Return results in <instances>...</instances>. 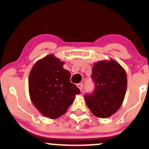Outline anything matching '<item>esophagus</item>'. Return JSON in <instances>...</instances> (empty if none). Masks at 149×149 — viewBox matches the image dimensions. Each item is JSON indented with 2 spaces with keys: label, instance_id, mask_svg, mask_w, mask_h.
Listing matches in <instances>:
<instances>
[{
  "label": "esophagus",
  "instance_id": "1",
  "mask_svg": "<svg viewBox=\"0 0 149 149\" xmlns=\"http://www.w3.org/2000/svg\"><path fill=\"white\" fill-rule=\"evenodd\" d=\"M77 87L80 89V90L82 91L83 90V87H84V84H83L82 83H80V84H77Z\"/></svg>",
  "mask_w": 149,
  "mask_h": 149
}]
</instances>
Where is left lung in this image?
<instances>
[{
  "label": "left lung",
  "instance_id": "left-lung-1",
  "mask_svg": "<svg viewBox=\"0 0 149 149\" xmlns=\"http://www.w3.org/2000/svg\"><path fill=\"white\" fill-rule=\"evenodd\" d=\"M93 93L84 96L86 105L96 116L107 118L121 107L127 89V75L114 60L95 63L92 69Z\"/></svg>",
  "mask_w": 149,
  "mask_h": 149
}]
</instances>
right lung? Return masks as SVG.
Listing matches in <instances>:
<instances>
[{
	"label": "right lung",
	"mask_w": 149,
	"mask_h": 149,
	"mask_svg": "<svg viewBox=\"0 0 149 149\" xmlns=\"http://www.w3.org/2000/svg\"><path fill=\"white\" fill-rule=\"evenodd\" d=\"M63 62L53 55L39 60L29 76L30 95L34 106L50 119H56L67 111L81 91L71 83V74L63 68Z\"/></svg>",
	"instance_id": "1"
}]
</instances>
